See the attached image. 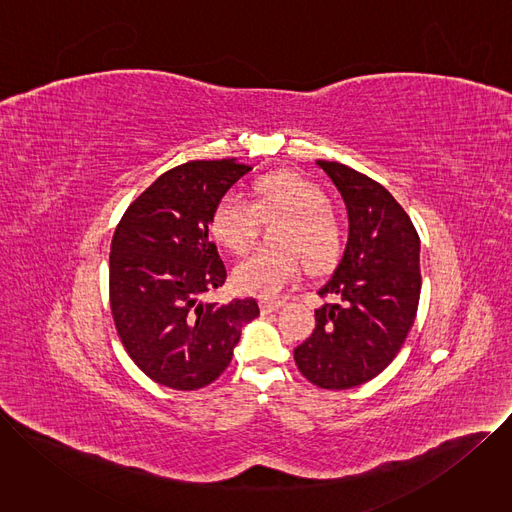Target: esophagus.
I'll use <instances>...</instances> for the list:
<instances>
[{"label":"esophagus","instance_id":"esophagus-1","mask_svg":"<svg viewBox=\"0 0 512 512\" xmlns=\"http://www.w3.org/2000/svg\"><path fill=\"white\" fill-rule=\"evenodd\" d=\"M259 308L263 314H271V312H277L279 308H283V302H273V300H261L259 302Z\"/></svg>","mask_w":512,"mask_h":512}]
</instances>
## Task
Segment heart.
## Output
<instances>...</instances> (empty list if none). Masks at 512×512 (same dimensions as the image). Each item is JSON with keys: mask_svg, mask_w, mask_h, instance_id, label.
I'll return each mask as SVG.
<instances>
[{"mask_svg": "<svg viewBox=\"0 0 512 512\" xmlns=\"http://www.w3.org/2000/svg\"><path fill=\"white\" fill-rule=\"evenodd\" d=\"M255 196L257 200L251 202L235 190L223 194L212 210L210 231L218 243L241 255L257 237L259 214L289 216L279 237L289 247L255 249L233 271V283L241 294L275 298L306 269L298 248L312 267L322 269L336 259L342 237L326 192L298 172L283 170L263 176L255 184Z\"/></svg>", "mask_w": 512, "mask_h": 512, "instance_id": "obj_1", "label": "heart"}]
</instances>
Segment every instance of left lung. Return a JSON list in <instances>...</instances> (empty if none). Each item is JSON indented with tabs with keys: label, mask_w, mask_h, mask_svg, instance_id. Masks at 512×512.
I'll return each mask as SVG.
<instances>
[{
	"label": "left lung",
	"mask_w": 512,
	"mask_h": 512,
	"mask_svg": "<svg viewBox=\"0 0 512 512\" xmlns=\"http://www.w3.org/2000/svg\"><path fill=\"white\" fill-rule=\"evenodd\" d=\"M342 194L348 243L330 281L336 300L316 310L312 336L294 350L300 373L322 389H352L383 373L401 350L419 304V235L379 182L338 162H316Z\"/></svg>",
	"instance_id": "obj_1"
}]
</instances>
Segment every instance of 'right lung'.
Instances as JSON below:
<instances>
[{
  "mask_svg": "<svg viewBox=\"0 0 512 512\" xmlns=\"http://www.w3.org/2000/svg\"><path fill=\"white\" fill-rule=\"evenodd\" d=\"M251 168L231 160L188 162L162 174L125 210L109 255L117 334L152 381L194 391L229 367L241 328L259 316L253 298L204 302L227 279L208 239L223 194Z\"/></svg>",
  "mask_w": 512,
  "mask_h": 512,
  "instance_id": "right-lung-1",
  "label": "right lung"
}]
</instances>
